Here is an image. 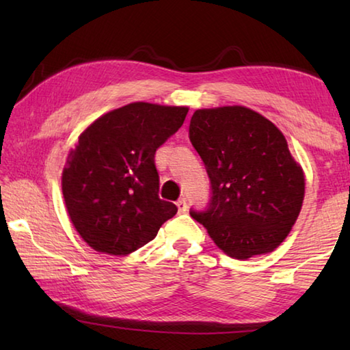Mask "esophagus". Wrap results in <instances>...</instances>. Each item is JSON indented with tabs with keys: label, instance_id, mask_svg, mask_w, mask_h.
Listing matches in <instances>:
<instances>
[{
	"label": "esophagus",
	"instance_id": "1",
	"mask_svg": "<svg viewBox=\"0 0 350 350\" xmlns=\"http://www.w3.org/2000/svg\"><path fill=\"white\" fill-rule=\"evenodd\" d=\"M176 205H177V210H179V213H185L187 211V208H188V205H187V200L185 199H179L176 202Z\"/></svg>",
	"mask_w": 350,
	"mask_h": 350
}]
</instances>
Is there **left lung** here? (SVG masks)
<instances>
[{
    "label": "left lung",
    "mask_w": 350,
    "mask_h": 350,
    "mask_svg": "<svg viewBox=\"0 0 350 350\" xmlns=\"http://www.w3.org/2000/svg\"><path fill=\"white\" fill-rule=\"evenodd\" d=\"M189 140L211 182L210 208L189 215L234 259L273 252L299 216L303 167L269 118L241 105L196 109Z\"/></svg>",
    "instance_id": "8db88e82"
}]
</instances>
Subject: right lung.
<instances>
[{"label": "right lung", "mask_w": 350, "mask_h": 350, "mask_svg": "<svg viewBox=\"0 0 350 350\" xmlns=\"http://www.w3.org/2000/svg\"><path fill=\"white\" fill-rule=\"evenodd\" d=\"M187 112L188 106L134 102L100 116L79 135L62 189L70 222L96 252L126 256L177 213L159 199L154 154Z\"/></svg>", "instance_id": "right-lung-1"}]
</instances>
